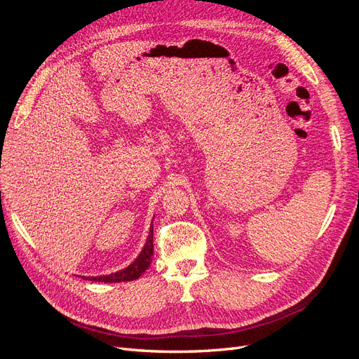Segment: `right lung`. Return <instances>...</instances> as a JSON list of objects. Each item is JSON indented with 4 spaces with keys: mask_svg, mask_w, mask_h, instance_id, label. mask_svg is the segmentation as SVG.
Returning <instances> with one entry per match:
<instances>
[{
    "mask_svg": "<svg viewBox=\"0 0 359 359\" xmlns=\"http://www.w3.org/2000/svg\"><path fill=\"white\" fill-rule=\"evenodd\" d=\"M151 255H153V225H150V233H149V237H147L144 249H142L140 256L137 257V259L130 266L119 271V272H114V274H110V276L87 277V280L100 281V283H121V281L137 280L142 274V272H144L150 266V264H151Z\"/></svg>",
    "mask_w": 359,
    "mask_h": 359,
    "instance_id": "add662e5",
    "label": "right lung"
}]
</instances>
